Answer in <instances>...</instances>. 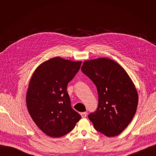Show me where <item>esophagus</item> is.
<instances>
[{"mask_svg": "<svg viewBox=\"0 0 156 156\" xmlns=\"http://www.w3.org/2000/svg\"><path fill=\"white\" fill-rule=\"evenodd\" d=\"M81 115L82 118H85V117H87V112H81Z\"/></svg>", "mask_w": 156, "mask_h": 156, "instance_id": "obj_1", "label": "esophagus"}]
</instances>
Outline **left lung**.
I'll return each instance as SVG.
<instances>
[{
	"mask_svg": "<svg viewBox=\"0 0 156 156\" xmlns=\"http://www.w3.org/2000/svg\"><path fill=\"white\" fill-rule=\"evenodd\" d=\"M82 72L95 84L98 105L88 119L96 130L107 136L119 135L133 119L138 94L126 71L110 58L84 62Z\"/></svg>",
	"mask_w": 156,
	"mask_h": 156,
	"instance_id": "8db88e82",
	"label": "left lung"
}]
</instances>
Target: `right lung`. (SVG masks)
Returning <instances> with one entry per match:
<instances>
[{
	"label": "right lung",
	"instance_id": "right-lung-1",
	"mask_svg": "<svg viewBox=\"0 0 156 156\" xmlns=\"http://www.w3.org/2000/svg\"><path fill=\"white\" fill-rule=\"evenodd\" d=\"M81 63L55 57L41 64L30 79L26 98L28 111L36 126L51 137L68 133L81 119L71 106L66 90Z\"/></svg>",
	"mask_w": 156,
	"mask_h": 156
}]
</instances>
